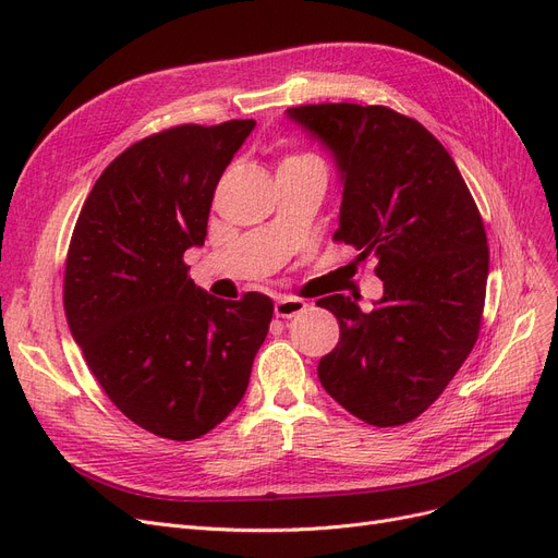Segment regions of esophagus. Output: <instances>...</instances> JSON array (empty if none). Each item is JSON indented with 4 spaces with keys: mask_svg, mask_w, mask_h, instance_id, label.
Segmentation results:
<instances>
[{
    "mask_svg": "<svg viewBox=\"0 0 558 558\" xmlns=\"http://www.w3.org/2000/svg\"><path fill=\"white\" fill-rule=\"evenodd\" d=\"M305 310H307V302L300 300V298H286L283 295L275 302V316H279V318H293Z\"/></svg>",
    "mask_w": 558,
    "mask_h": 558,
    "instance_id": "obj_1",
    "label": "esophagus"
}]
</instances>
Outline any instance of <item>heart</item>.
<instances>
[{
	"label": "heart",
	"instance_id": "obj_1",
	"mask_svg": "<svg viewBox=\"0 0 558 558\" xmlns=\"http://www.w3.org/2000/svg\"><path fill=\"white\" fill-rule=\"evenodd\" d=\"M289 160H300V158H289Z\"/></svg>",
	"mask_w": 558,
	"mask_h": 558
}]
</instances>
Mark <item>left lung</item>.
I'll use <instances>...</instances> for the list:
<instances>
[{"mask_svg":"<svg viewBox=\"0 0 558 558\" xmlns=\"http://www.w3.org/2000/svg\"><path fill=\"white\" fill-rule=\"evenodd\" d=\"M286 116L324 146L340 174L335 240L377 258L384 295L365 314L335 293L340 320L318 361L328 396L373 426H400L437 400L477 342L488 246L459 167L414 118L386 107L307 105Z\"/></svg>","mask_w":558,"mask_h":558,"instance_id":"left-lung-1","label":"left lung"}]
</instances>
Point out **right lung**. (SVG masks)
<instances>
[{"label":"right lung","instance_id":"add662e5","mask_svg":"<svg viewBox=\"0 0 558 558\" xmlns=\"http://www.w3.org/2000/svg\"><path fill=\"white\" fill-rule=\"evenodd\" d=\"M253 128L179 125L132 144L93 185L66 253V324L90 373L167 440H195L238 408L272 320L267 295L214 298L183 263Z\"/></svg>","mask_w":558,"mask_h":558}]
</instances>
